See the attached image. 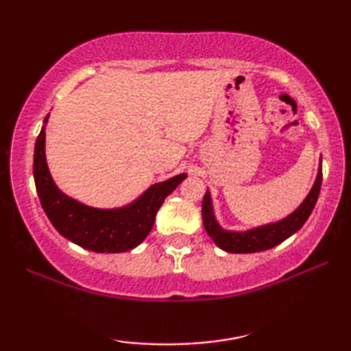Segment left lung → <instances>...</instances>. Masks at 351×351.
<instances>
[{"mask_svg":"<svg viewBox=\"0 0 351 351\" xmlns=\"http://www.w3.org/2000/svg\"><path fill=\"white\" fill-rule=\"evenodd\" d=\"M321 180H323V172H321V160L318 174H316L315 184L311 186L310 193L306 198L302 201V204L297 208L294 213H291L287 217L278 220V222L265 223L261 227H254L244 232H233V230H225L222 225L217 222L214 215V206L213 199H210L209 190L206 191L203 199V223L206 232L213 241L217 244L220 249L225 252L232 254H251V252H261L267 251L278 246V244L285 241L289 237H292L297 230L304 227L306 219L310 217L311 210H313L316 201H318V195L321 190Z\"/></svg>","mask_w":351,"mask_h":351,"instance_id":"8db88e82","label":"left lung"}]
</instances>
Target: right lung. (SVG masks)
Returning a JSON list of instances; mask_svg holds the SVG:
<instances>
[{
	"label": "right lung",
	"instance_id": "1",
	"mask_svg": "<svg viewBox=\"0 0 351 351\" xmlns=\"http://www.w3.org/2000/svg\"><path fill=\"white\" fill-rule=\"evenodd\" d=\"M47 119L49 114L35 143L33 177L43 209L54 228L69 241L94 252H126L138 246L150 233L162 201L186 179V174L153 184L123 208H90L66 196L52 179L45 150Z\"/></svg>",
	"mask_w": 351,
	"mask_h": 351
}]
</instances>
